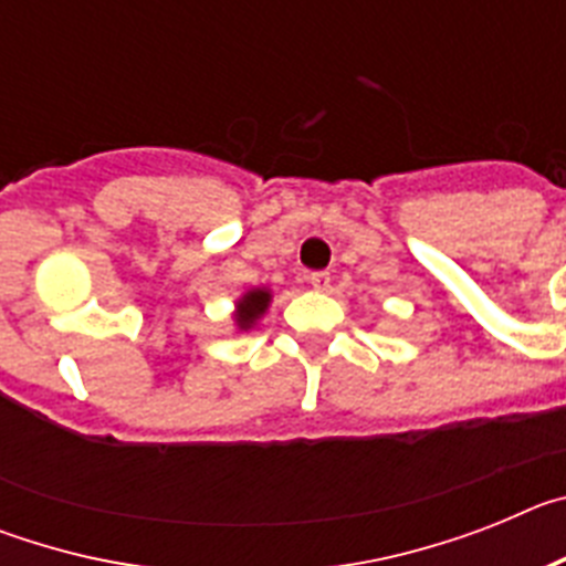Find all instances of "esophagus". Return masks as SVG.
Segmentation results:
<instances>
[{"label":"esophagus","instance_id":"esophagus-1","mask_svg":"<svg viewBox=\"0 0 566 566\" xmlns=\"http://www.w3.org/2000/svg\"><path fill=\"white\" fill-rule=\"evenodd\" d=\"M306 280H308V286L317 289V292H326V289L332 286V274L328 272H312Z\"/></svg>","mask_w":566,"mask_h":566}]
</instances>
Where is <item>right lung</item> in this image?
I'll use <instances>...</instances> for the list:
<instances>
[{
  "mask_svg": "<svg viewBox=\"0 0 566 566\" xmlns=\"http://www.w3.org/2000/svg\"><path fill=\"white\" fill-rule=\"evenodd\" d=\"M269 303H272V292L269 289H252V292L243 294L238 300V312H234V323H238L240 332H249L266 314Z\"/></svg>",
  "mask_w": 566,
  "mask_h": 566,
  "instance_id": "right-lung-1",
  "label": "right lung"
}]
</instances>
